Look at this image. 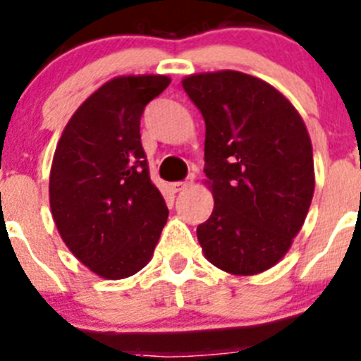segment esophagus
I'll use <instances>...</instances> for the list:
<instances>
[{
  "label": "esophagus",
  "mask_w": 361,
  "mask_h": 361,
  "mask_svg": "<svg viewBox=\"0 0 361 361\" xmlns=\"http://www.w3.org/2000/svg\"><path fill=\"white\" fill-rule=\"evenodd\" d=\"M192 185V180H187V181H174V183H171V190L173 192H181L185 190V188H188Z\"/></svg>",
  "instance_id": "obj_1"
}]
</instances>
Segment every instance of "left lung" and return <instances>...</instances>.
I'll return each mask as SVG.
<instances>
[{
  "label": "left lung",
  "instance_id": "8db88e82",
  "mask_svg": "<svg viewBox=\"0 0 361 361\" xmlns=\"http://www.w3.org/2000/svg\"><path fill=\"white\" fill-rule=\"evenodd\" d=\"M181 85L206 122L214 207L197 227L204 255L231 274L267 271L290 250L314 194L304 120L279 90L246 73H199Z\"/></svg>",
  "mask_w": 361,
  "mask_h": 361
}]
</instances>
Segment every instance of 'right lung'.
<instances>
[{
    "label": "right lung",
    "mask_w": 361,
    "mask_h": 361,
    "mask_svg": "<svg viewBox=\"0 0 361 361\" xmlns=\"http://www.w3.org/2000/svg\"><path fill=\"white\" fill-rule=\"evenodd\" d=\"M171 83L164 75L116 76L69 118L50 169V209L61 238L106 279L150 262L167 211L141 145L145 106Z\"/></svg>",
    "instance_id": "right-lung-1"
}]
</instances>
